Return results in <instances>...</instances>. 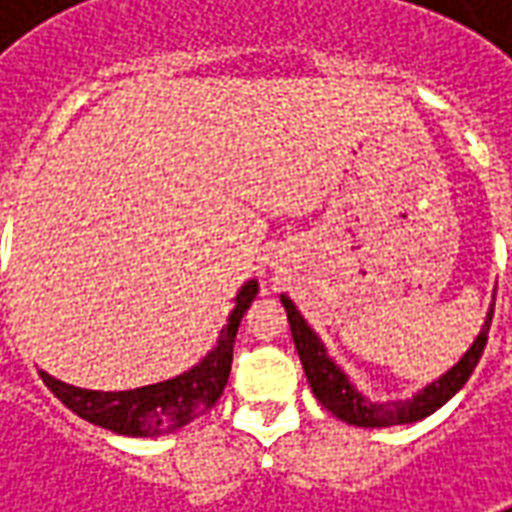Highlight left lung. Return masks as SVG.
I'll use <instances>...</instances> for the list:
<instances>
[{"instance_id": "left-lung-1", "label": "left lung", "mask_w": 512, "mask_h": 512, "mask_svg": "<svg viewBox=\"0 0 512 512\" xmlns=\"http://www.w3.org/2000/svg\"><path fill=\"white\" fill-rule=\"evenodd\" d=\"M282 304H285V312H288L290 334H293V343H296L301 367L307 373L312 392L321 400V406L326 411H332L334 417H340L348 425H356V428L408 425V422H419V419L430 417L436 408L444 406L474 373V367H477L485 351V343H488V329H491V318H494V307H491L488 318H485L483 332L477 334V340L463 354L461 362L452 370H447L439 381L425 386L419 395H414L411 400H400V403H370L351 386L343 370L326 356V348L318 340V334L304 323L301 312L296 310V304L288 296H282Z\"/></svg>"}]
</instances>
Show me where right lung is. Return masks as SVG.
<instances>
[{"instance_id":"add662e5","label":"right lung","mask_w":512,"mask_h":512,"mask_svg":"<svg viewBox=\"0 0 512 512\" xmlns=\"http://www.w3.org/2000/svg\"><path fill=\"white\" fill-rule=\"evenodd\" d=\"M257 296V282L249 279L235 296V310L230 312V323L219 334V343L211 354L194 365L189 373L169 378L161 384L139 386L128 392H95L79 386L62 384L57 378L40 370L43 384L49 386L57 400L71 408L87 422L98 428L112 430L120 436H164L186 428L189 422L202 417L208 408L222 397L230 365H233V345L238 326L249 304Z\"/></svg>"}]
</instances>
